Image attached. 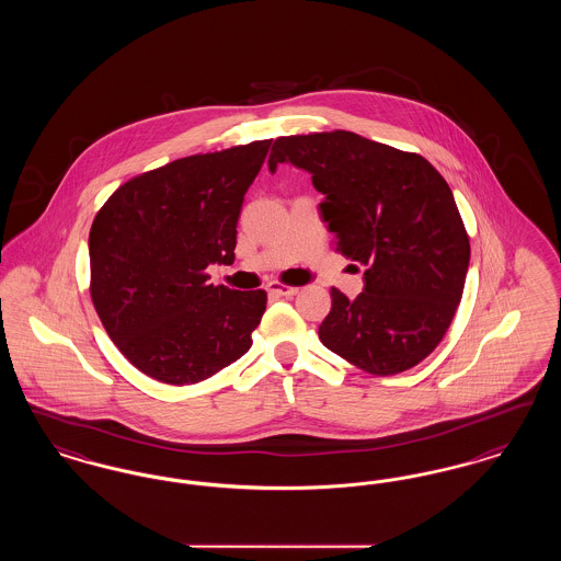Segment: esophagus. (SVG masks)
<instances>
[{
  "instance_id": "esophagus-1",
  "label": "esophagus",
  "mask_w": 561,
  "mask_h": 561,
  "mask_svg": "<svg viewBox=\"0 0 561 561\" xmlns=\"http://www.w3.org/2000/svg\"><path fill=\"white\" fill-rule=\"evenodd\" d=\"M268 294H273V296H294V294L298 293V288H294V286H284V284H279V282H271L267 286Z\"/></svg>"
}]
</instances>
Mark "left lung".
Wrapping results in <instances>:
<instances>
[{"label": "left lung", "instance_id": "left-lung-1", "mask_svg": "<svg viewBox=\"0 0 561 561\" xmlns=\"http://www.w3.org/2000/svg\"><path fill=\"white\" fill-rule=\"evenodd\" d=\"M279 163L311 174L336 250L366 265L353 300L332 288L321 343L376 376L421 364L453 323L471 256L444 176L419 153L347 130L279 136L268 170Z\"/></svg>", "mask_w": 561, "mask_h": 561}]
</instances>
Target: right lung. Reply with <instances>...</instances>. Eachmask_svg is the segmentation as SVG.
<instances>
[{
	"instance_id": "add662e5",
	"label": "right lung",
	"mask_w": 561,
	"mask_h": 561,
	"mask_svg": "<svg viewBox=\"0 0 561 561\" xmlns=\"http://www.w3.org/2000/svg\"><path fill=\"white\" fill-rule=\"evenodd\" d=\"M271 140L170 161L134 176L90 229V294L108 339L140 373L193 385L238 362L267 307L265 290L208 284L236 261L243 195Z\"/></svg>"
}]
</instances>
